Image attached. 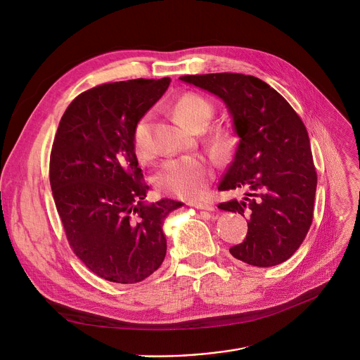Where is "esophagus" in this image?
<instances>
[{
	"mask_svg": "<svg viewBox=\"0 0 360 360\" xmlns=\"http://www.w3.org/2000/svg\"><path fill=\"white\" fill-rule=\"evenodd\" d=\"M197 210H205V212H214L213 204H205V202H193L191 204Z\"/></svg>",
	"mask_w": 360,
	"mask_h": 360,
	"instance_id": "obj_1",
	"label": "esophagus"
}]
</instances>
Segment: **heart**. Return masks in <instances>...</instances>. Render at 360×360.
Wrapping results in <instances>:
<instances>
[{
	"label": "heart",
	"mask_w": 360,
	"mask_h": 360,
	"mask_svg": "<svg viewBox=\"0 0 360 360\" xmlns=\"http://www.w3.org/2000/svg\"><path fill=\"white\" fill-rule=\"evenodd\" d=\"M212 113V105L198 94H185L175 105L176 118L188 128H193L202 121L209 122ZM132 146L140 160H148L153 156L148 115L137 122L134 134H132ZM210 176V167L202 158L184 156L163 162L158 169L153 182L163 194L179 198H197L204 193Z\"/></svg>",
	"instance_id": "heart-1"
}]
</instances>
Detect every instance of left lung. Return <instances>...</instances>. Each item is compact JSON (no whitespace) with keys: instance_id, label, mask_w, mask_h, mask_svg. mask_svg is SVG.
Segmentation results:
<instances>
[{"instance_id":"1","label":"left lung","mask_w":360,"mask_h":360,"mask_svg":"<svg viewBox=\"0 0 360 360\" xmlns=\"http://www.w3.org/2000/svg\"><path fill=\"white\" fill-rule=\"evenodd\" d=\"M181 82L214 94L228 108L239 139L220 191L245 190L220 210L248 216V233L229 251L255 267L289 259L314 217L316 172L308 131L278 91L252 75H184Z\"/></svg>"}]
</instances>
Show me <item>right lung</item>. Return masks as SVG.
<instances>
[{"instance_id": "obj_1", "label": "right lung", "mask_w": 360, "mask_h": 360, "mask_svg": "<svg viewBox=\"0 0 360 360\" xmlns=\"http://www.w3.org/2000/svg\"><path fill=\"white\" fill-rule=\"evenodd\" d=\"M169 77L93 87L60 121L49 181L67 239L90 271L113 283H139L166 255L163 223L184 204L144 201L148 185L132 146L137 122L167 90Z\"/></svg>"}]
</instances>
